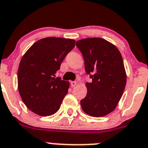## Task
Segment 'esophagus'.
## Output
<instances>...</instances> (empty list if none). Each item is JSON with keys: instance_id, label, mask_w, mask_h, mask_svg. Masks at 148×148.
<instances>
[{"instance_id": "1", "label": "esophagus", "mask_w": 148, "mask_h": 148, "mask_svg": "<svg viewBox=\"0 0 148 148\" xmlns=\"http://www.w3.org/2000/svg\"><path fill=\"white\" fill-rule=\"evenodd\" d=\"M77 84V82L76 81H71V86L72 87H74V86H75Z\"/></svg>"}]
</instances>
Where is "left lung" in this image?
Listing matches in <instances>:
<instances>
[{
	"instance_id": "1",
	"label": "left lung",
	"mask_w": 148,
	"mask_h": 148,
	"mask_svg": "<svg viewBox=\"0 0 148 148\" xmlns=\"http://www.w3.org/2000/svg\"><path fill=\"white\" fill-rule=\"evenodd\" d=\"M76 46L92 79L91 83L86 84L87 94L80 101L82 109L89 116H105L115 109L126 86L122 56L115 46L102 38L80 40Z\"/></svg>"
}]
</instances>
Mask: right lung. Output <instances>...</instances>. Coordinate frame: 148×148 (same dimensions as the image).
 Instances as JSON below:
<instances>
[{
  "label": "right lung",
  "instance_id": "right-lung-1",
  "mask_svg": "<svg viewBox=\"0 0 148 148\" xmlns=\"http://www.w3.org/2000/svg\"><path fill=\"white\" fill-rule=\"evenodd\" d=\"M74 47V40L49 37L35 42L23 56L18 69V92L32 112L47 116L59 109L69 82L56 77V73Z\"/></svg>",
  "mask_w": 148,
  "mask_h": 148
}]
</instances>
